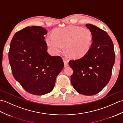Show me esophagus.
<instances>
[{
    "instance_id": "obj_1",
    "label": "esophagus",
    "mask_w": 123,
    "mask_h": 123,
    "mask_svg": "<svg viewBox=\"0 0 123 123\" xmlns=\"http://www.w3.org/2000/svg\"><path fill=\"white\" fill-rule=\"evenodd\" d=\"M63 60L64 63V66L65 67L68 66V59L66 58H63Z\"/></svg>"
}]
</instances>
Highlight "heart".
I'll list each match as a JSON object with an SVG mask.
<instances>
[{"mask_svg": "<svg viewBox=\"0 0 123 123\" xmlns=\"http://www.w3.org/2000/svg\"><path fill=\"white\" fill-rule=\"evenodd\" d=\"M46 42L53 55H58L65 44V50L68 55L79 58L86 55L90 51L93 36L89 29L71 25L55 30L53 36L47 37Z\"/></svg>", "mask_w": 123, "mask_h": 123, "instance_id": "obj_1", "label": "heart"}]
</instances>
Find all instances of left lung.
Masks as SVG:
<instances>
[{
  "instance_id": "8db88e82",
  "label": "left lung",
  "mask_w": 123,
  "mask_h": 123,
  "mask_svg": "<svg viewBox=\"0 0 123 123\" xmlns=\"http://www.w3.org/2000/svg\"><path fill=\"white\" fill-rule=\"evenodd\" d=\"M85 26L92 34V47L86 55L70 60L68 65L73 71L71 82L76 92L93 95L109 82L115 56L112 40L106 32L92 24Z\"/></svg>"
}]
</instances>
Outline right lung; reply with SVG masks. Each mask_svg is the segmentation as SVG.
I'll return each instance as SVG.
<instances>
[{
  "mask_svg": "<svg viewBox=\"0 0 123 123\" xmlns=\"http://www.w3.org/2000/svg\"><path fill=\"white\" fill-rule=\"evenodd\" d=\"M47 34L42 27H25L15 33L10 45L8 55L13 77L33 95L51 92L64 65L60 56L47 52Z\"/></svg>",
  "mask_w": 123,
  "mask_h": 123,
  "instance_id": "right-lung-1",
  "label": "right lung"
}]
</instances>
